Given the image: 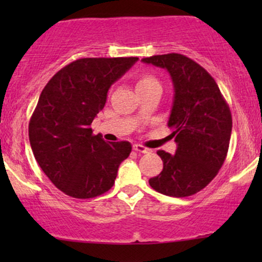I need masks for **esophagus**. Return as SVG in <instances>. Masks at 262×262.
Wrapping results in <instances>:
<instances>
[{
    "mask_svg": "<svg viewBox=\"0 0 262 262\" xmlns=\"http://www.w3.org/2000/svg\"><path fill=\"white\" fill-rule=\"evenodd\" d=\"M133 149L135 150V151H138V152H143V154H148V152L151 151V150L148 149V148H145V146L140 145V144H134Z\"/></svg>",
    "mask_w": 262,
    "mask_h": 262,
    "instance_id": "esophagus-1",
    "label": "esophagus"
}]
</instances>
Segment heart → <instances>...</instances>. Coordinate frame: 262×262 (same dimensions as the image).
Masks as SVG:
<instances>
[{
	"label": "heart",
	"instance_id": "b5f03b06",
	"mask_svg": "<svg viewBox=\"0 0 262 262\" xmlns=\"http://www.w3.org/2000/svg\"><path fill=\"white\" fill-rule=\"evenodd\" d=\"M154 82H158V81H156L154 77L151 76V75H141L139 79H138L137 87L150 85V83H154Z\"/></svg>",
	"mask_w": 262,
	"mask_h": 262
}]
</instances>
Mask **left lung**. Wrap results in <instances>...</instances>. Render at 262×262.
<instances>
[{"instance_id": "obj_1", "label": "left lung", "mask_w": 262, "mask_h": 262, "mask_svg": "<svg viewBox=\"0 0 262 262\" xmlns=\"http://www.w3.org/2000/svg\"><path fill=\"white\" fill-rule=\"evenodd\" d=\"M141 61L167 70L175 92L167 125L177 149L173 155L159 150L164 169L149 185L170 197L192 196L214 179L227 158L229 106L214 79L187 56L171 53Z\"/></svg>"}]
</instances>
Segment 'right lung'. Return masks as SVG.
<instances>
[{"mask_svg": "<svg viewBox=\"0 0 262 262\" xmlns=\"http://www.w3.org/2000/svg\"><path fill=\"white\" fill-rule=\"evenodd\" d=\"M138 58H83L59 70L40 93L29 122V141L43 172L68 196L97 197L113 186L132 151L129 141L92 134L110 87Z\"/></svg>", "mask_w": 262, "mask_h": 262, "instance_id": "add662e5", "label": "right lung"}]
</instances>
